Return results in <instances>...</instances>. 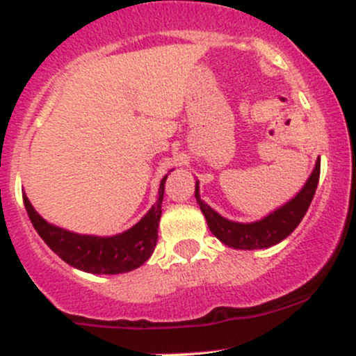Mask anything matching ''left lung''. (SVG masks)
<instances>
[{
  "mask_svg": "<svg viewBox=\"0 0 356 356\" xmlns=\"http://www.w3.org/2000/svg\"><path fill=\"white\" fill-rule=\"evenodd\" d=\"M320 159L316 161L312 175L306 181L295 197L280 209L266 216L264 219L256 220V222H234L212 209L201 199L199 194V181H195V201L201 206L204 218L207 220V226L212 234L218 238L220 243L234 249H264L271 248L275 244L288 238L293 231L296 229L298 224L305 218L309 204L313 201V195L316 192L318 181H320Z\"/></svg>",
  "mask_w": 356,
  "mask_h": 356,
  "instance_id": "8db88e82",
  "label": "left lung"
}]
</instances>
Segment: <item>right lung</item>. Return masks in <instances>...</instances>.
Returning <instances> with one entry per match:
<instances>
[{
	"instance_id": "add662e5",
	"label": "right lung",
	"mask_w": 356,
	"mask_h": 356,
	"mask_svg": "<svg viewBox=\"0 0 356 356\" xmlns=\"http://www.w3.org/2000/svg\"><path fill=\"white\" fill-rule=\"evenodd\" d=\"M165 179L159 187L157 201L149 212L134 227L122 234L108 236H85L70 232L47 222L33 209L26 195L23 202L30 216L31 224L47 246L58 254L65 263L92 275H118L129 273L145 263L152 256L157 244V227L162 214V199H164Z\"/></svg>"
}]
</instances>
